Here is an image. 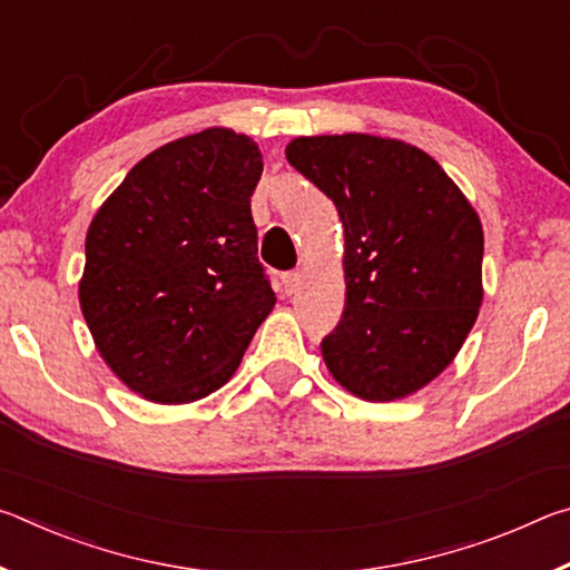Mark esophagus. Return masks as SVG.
I'll list each match as a JSON object with an SVG mask.
<instances>
[{"label":"esophagus","mask_w":570,"mask_h":570,"mask_svg":"<svg viewBox=\"0 0 570 570\" xmlns=\"http://www.w3.org/2000/svg\"><path fill=\"white\" fill-rule=\"evenodd\" d=\"M282 284H284V292L286 294H296L298 286H302V274L298 272H288L282 276Z\"/></svg>","instance_id":"1"}]
</instances>
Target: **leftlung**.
<instances>
[{
    "label": "left lung",
    "instance_id": "8db88e82",
    "mask_svg": "<svg viewBox=\"0 0 570 570\" xmlns=\"http://www.w3.org/2000/svg\"><path fill=\"white\" fill-rule=\"evenodd\" d=\"M286 160L334 200L344 228V312L322 342L326 370L366 402L428 387L482 304L478 210L435 158L397 138H294Z\"/></svg>",
    "mask_w": 570,
    "mask_h": 570
}]
</instances>
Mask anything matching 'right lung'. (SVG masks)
<instances>
[{"mask_svg": "<svg viewBox=\"0 0 570 570\" xmlns=\"http://www.w3.org/2000/svg\"><path fill=\"white\" fill-rule=\"evenodd\" d=\"M262 173L248 135L206 128L135 163L92 216L80 308L95 350L142 400L220 390L272 314L250 218Z\"/></svg>", "mask_w": 570, "mask_h": 570, "instance_id": "right-lung-1", "label": "right lung"}]
</instances>
